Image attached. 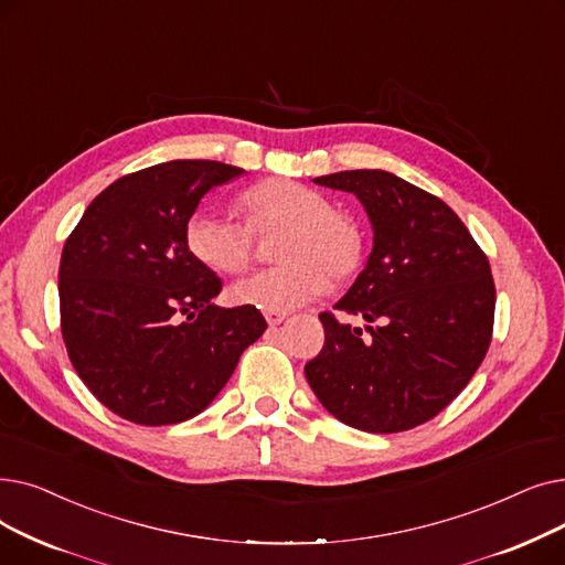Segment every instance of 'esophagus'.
<instances>
[{
	"label": "esophagus",
	"instance_id": "34e87169",
	"mask_svg": "<svg viewBox=\"0 0 565 565\" xmlns=\"http://www.w3.org/2000/svg\"><path fill=\"white\" fill-rule=\"evenodd\" d=\"M264 317H266V321H268V327H278V324H282V321L287 319V312L266 310V312H264Z\"/></svg>",
	"mask_w": 565,
	"mask_h": 565
}]
</instances>
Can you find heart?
<instances>
[{"label": "heart", "instance_id": "b5f03b06", "mask_svg": "<svg viewBox=\"0 0 565 565\" xmlns=\"http://www.w3.org/2000/svg\"><path fill=\"white\" fill-rule=\"evenodd\" d=\"M246 223L211 211H195L185 223V246L218 274H241L253 262L257 236L280 232L274 268L241 278L230 299L262 310H289L317 299L329 278L342 282L356 274L363 255L361 230L352 216L331 206L317 188L268 179L241 195Z\"/></svg>", "mask_w": 565, "mask_h": 565}]
</instances>
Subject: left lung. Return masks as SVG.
<instances>
[{
  "label": "left lung",
  "instance_id": "left-lung-1",
  "mask_svg": "<svg viewBox=\"0 0 565 565\" xmlns=\"http://www.w3.org/2000/svg\"><path fill=\"white\" fill-rule=\"evenodd\" d=\"M315 183L354 193L374 246L335 310L370 321L367 335L321 312L324 347L306 380L338 420L374 435L405 433L462 393L488 354L494 280L488 255L446 202L384 170Z\"/></svg>",
  "mask_w": 565,
  "mask_h": 565
}]
</instances>
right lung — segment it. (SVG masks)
I'll return each instance as SVG.
<instances>
[{
	"label": "right lung",
	"mask_w": 565,
	"mask_h": 565,
	"mask_svg": "<svg viewBox=\"0 0 565 565\" xmlns=\"http://www.w3.org/2000/svg\"><path fill=\"white\" fill-rule=\"evenodd\" d=\"M244 174L170 160L110 183L68 234L60 264L62 338L79 380L138 425L198 416L264 331L255 306L218 308L223 282L185 246L200 200Z\"/></svg>",
	"instance_id": "obj_1"
}]
</instances>
